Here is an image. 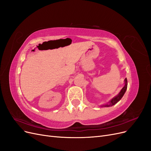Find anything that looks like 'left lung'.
Here are the masks:
<instances>
[{
    "mask_svg": "<svg viewBox=\"0 0 151 151\" xmlns=\"http://www.w3.org/2000/svg\"><path fill=\"white\" fill-rule=\"evenodd\" d=\"M125 86L123 87L122 88V89L121 90V91L120 92V93L118 94V96H116V97H115L114 98H113L110 101H109L108 103H107L106 104L104 105V106H106V107H109V106H111L115 104L116 103H117L118 101H120V100L122 99V98L123 97V96L124 95L125 91L127 90V78L125 79Z\"/></svg>",
    "mask_w": 151,
    "mask_h": 151,
    "instance_id": "obj_1",
    "label": "left lung"
}]
</instances>
